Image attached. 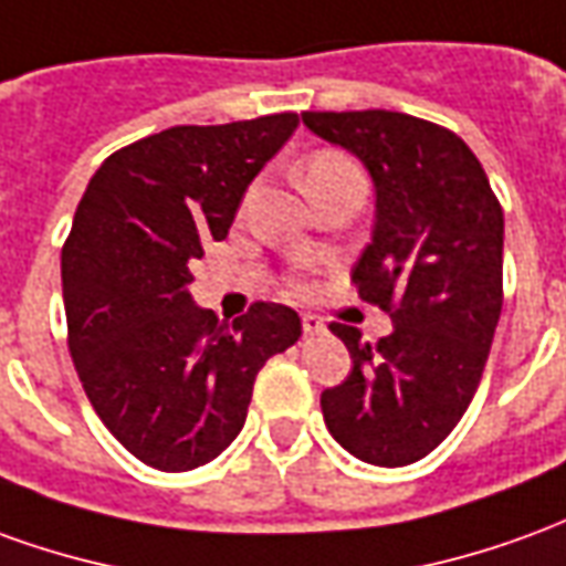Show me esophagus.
Masks as SVG:
<instances>
[{"instance_id":"obj_1","label":"esophagus","mask_w":566,"mask_h":566,"mask_svg":"<svg viewBox=\"0 0 566 566\" xmlns=\"http://www.w3.org/2000/svg\"><path fill=\"white\" fill-rule=\"evenodd\" d=\"M300 322H303V334H318V331H324V322L318 315H312V312H303Z\"/></svg>"}]
</instances>
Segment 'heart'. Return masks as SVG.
Masks as SVG:
<instances>
[{"mask_svg": "<svg viewBox=\"0 0 566 566\" xmlns=\"http://www.w3.org/2000/svg\"><path fill=\"white\" fill-rule=\"evenodd\" d=\"M349 171H358V168H355L346 156H339V153H315V156L300 168V184L306 189L312 180H322V177H334V174Z\"/></svg>", "mask_w": 566, "mask_h": 566, "instance_id": "obj_1", "label": "heart"}]
</instances>
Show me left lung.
<instances>
[{"label": "left lung", "mask_w": 566, "mask_h": 566, "mask_svg": "<svg viewBox=\"0 0 566 566\" xmlns=\"http://www.w3.org/2000/svg\"><path fill=\"white\" fill-rule=\"evenodd\" d=\"M303 125L365 161L377 189L374 239L352 282L392 318L374 346L331 324L349 377L322 392L327 432L370 465H410L462 420L503 312V208L475 153L426 118L358 109Z\"/></svg>", "instance_id": "left-lung-1"}]
</instances>
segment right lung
<instances>
[{"instance_id":"obj_1","label":"right lung","mask_w":566,"mask_h":566,"mask_svg":"<svg viewBox=\"0 0 566 566\" xmlns=\"http://www.w3.org/2000/svg\"><path fill=\"white\" fill-rule=\"evenodd\" d=\"M296 113L177 125L122 146L91 177L61 251L70 355L118 444L189 472L242 432L260 367L300 339V315L254 303L232 324L192 303L189 266L227 239L248 184Z\"/></svg>"}]
</instances>
